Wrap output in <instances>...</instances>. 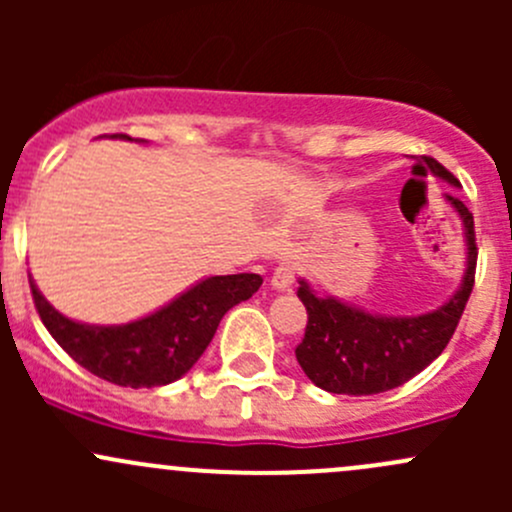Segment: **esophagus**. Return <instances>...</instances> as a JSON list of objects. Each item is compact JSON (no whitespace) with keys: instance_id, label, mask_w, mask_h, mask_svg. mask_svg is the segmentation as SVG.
I'll use <instances>...</instances> for the list:
<instances>
[{"instance_id":"1","label":"esophagus","mask_w":512,"mask_h":512,"mask_svg":"<svg viewBox=\"0 0 512 512\" xmlns=\"http://www.w3.org/2000/svg\"><path fill=\"white\" fill-rule=\"evenodd\" d=\"M292 282H294V265L292 262H282V265L275 270V275H272V289H277V292H287V289L292 287Z\"/></svg>"}]
</instances>
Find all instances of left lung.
Masks as SVG:
<instances>
[{"instance_id":"obj_1","label":"left lung","mask_w":512,"mask_h":512,"mask_svg":"<svg viewBox=\"0 0 512 512\" xmlns=\"http://www.w3.org/2000/svg\"><path fill=\"white\" fill-rule=\"evenodd\" d=\"M428 170L446 183L458 180L438 160L426 158ZM446 203L458 213L466 240V270L456 292L431 312L414 317L371 314L332 294H319L299 280L297 297L307 307V329L294 354L314 386L329 394L371 396L414 379L451 342L476 277V230L473 215L453 195Z\"/></svg>"}]
</instances>
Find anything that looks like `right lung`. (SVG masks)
<instances>
[{
	"label": "right lung",
	"mask_w": 512,
	"mask_h": 512,
	"mask_svg": "<svg viewBox=\"0 0 512 512\" xmlns=\"http://www.w3.org/2000/svg\"><path fill=\"white\" fill-rule=\"evenodd\" d=\"M111 138L136 141L116 133ZM143 143V141H138ZM32 282L36 312L51 337L84 369L118 386L151 389L178 381L213 342L227 309L245 302L262 285L260 275H215L195 282L168 304L126 324H86L46 302Z\"/></svg>",
	"instance_id": "obj_1"
}]
</instances>
